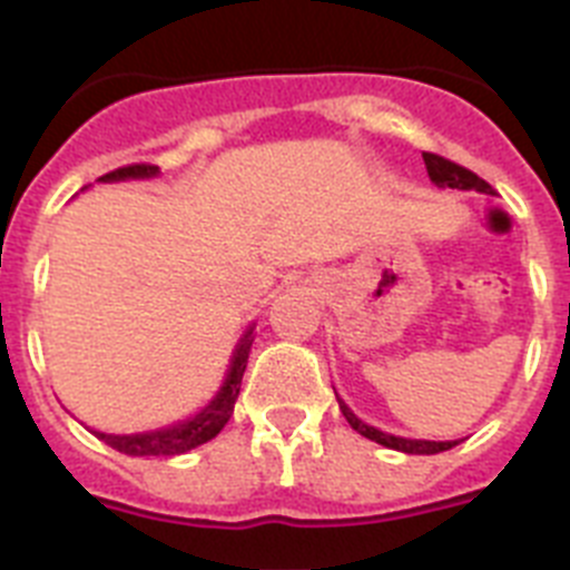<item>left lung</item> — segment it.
Segmentation results:
<instances>
[{"label":"left lung","instance_id":"obj_1","mask_svg":"<svg viewBox=\"0 0 570 570\" xmlns=\"http://www.w3.org/2000/svg\"><path fill=\"white\" fill-rule=\"evenodd\" d=\"M422 159H425L428 176H431V183H434L436 188L476 190V194L493 196L491 185H488L485 179H480L476 174H471L468 168H462V165L448 163V159H442V156H436V154H422ZM334 394H336V391H334ZM336 402H340L342 416H345L347 425L354 428L356 434H362L365 440H371V442H380V445L391 448V451H402V454H440V451H451L454 445H460V440L436 442V440H411V436L387 434V431H380V428L362 422L360 416H356L354 411L345 405V400H340V394H336Z\"/></svg>","mask_w":570,"mask_h":570}]
</instances>
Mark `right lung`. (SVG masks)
<instances>
[{
  "label": "right lung",
  "mask_w": 570,
  "mask_h": 570,
  "mask_svg": "<svg viewBox=\"0 0 570 570\" xmlns=\"http://www.w3.org/2000/svg\"><path fill=\"white\" fill-rule=\"evenodd\" d=\"M154 176H159V168H156V165H128V168L110 170V174L99 176L97 183H128V179H154ZM254 328L256 322H250L248 328H245V334L239 336L234 354H230L223 385L216 387V394L210 396L196 414L185 416V420L174 422V425L156 428V431H142V434H105V431H94V434H97L105 445L116 448L119 454L128 456H174L210 442L219 431H223L225 422L230 420V414H234L242 374H245L250 345H254Z\"/></svg>",
  "instance_id": "1"
}]
</instances>
